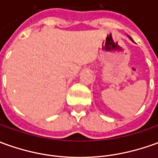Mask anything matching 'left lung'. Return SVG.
Instances as JSON below:
<instances>
[{"label":"left lung","instance_id":"8db88e82","mask_svg":"<svg viewBox=\"0 0 158 158\" xmlns=\"http://www.w3.org/2000/svg\"><path fill=\"white\" fill-rule=\"evenodd\" d=\"M128 38H129V39H130V40H131V41H132V42H133V40H132V39H131V37H130V36H128Z\"/></svg>","mask_w":158,"mask_h":158}]
</instances>
